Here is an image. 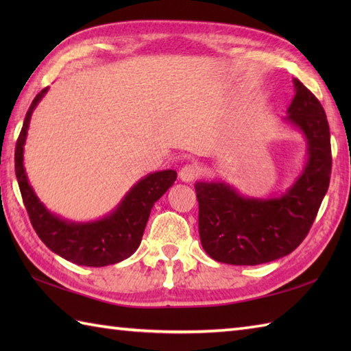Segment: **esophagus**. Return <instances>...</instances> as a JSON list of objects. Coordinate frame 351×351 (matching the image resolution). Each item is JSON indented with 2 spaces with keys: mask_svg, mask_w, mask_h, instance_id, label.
<instances>
[{
  "mask_svg": "<svg viewBox=\"0 0 351 351\" xmlns=\"http://www.w3.org/2000/svg\"><path fill=\"white\" fill-rule=\"evenodd\" d=\"M197 175H199V170L196 166H193V164H187V166H184L180 170V178L184 182H193L197 178Z\"/></svg>",
  "mask_w": 351,
  "mask_h": 351,
  "instance_id": "esophagus-1",
  "label": "esophagus"
}]
</instances>
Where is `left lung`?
<instances>
[{
	"mask_svg": "<svg viewBox=\"0 0 351 351\" xmlns=\"http://www.w3.org/2000/svg\"><path fill=\"white\" fill-rule=\"evenodd\" d=\"M287 123L306 141V160L285 193L253 197L221 180L195 184L199 235L213 259L230 265H258L289 255L308 235L329 189L330 131L322 104L299 80Z\"/></svg>",
	"mask_w": 351,
	"mask_h": 351,
	"instance_id": "8db88e82",
	"label": "left lung"
}]
</instances>
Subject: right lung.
Here are the masks:
<instances>
[{
	"label": "right lung",
	"instance_id": "obj_1",
	"mask_svg": "<svg viewBox=\"0 0 351 351\" xmlns=\"http://www.w3.org/2000/svg\"><path fill=\"white\" fill-rule=\"evenodd\" d=\"M48 88L37 93L29 106L14 151V171L29 220L47 247L66 261L86 267L121 263L138 249L152 206L173 185L176 171L167 169L141 178L113 211L98 220L73 221L51 213L37 197L24 167V146L29 121Z\"/></svg>",
	"mask_w": 351,
	"mask_h": 351
}]
</instances>
